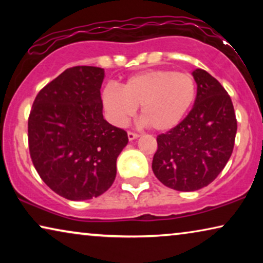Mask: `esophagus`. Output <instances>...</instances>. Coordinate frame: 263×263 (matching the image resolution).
Instances as JSON below:
<instances>
[{
  "instance_id": "obj_1",
  "label": "esophagus",
  "mask_w": 263,
  "mask_h": 263,
  "mask_svg": "<svg viewBox=\"0 0 263 263\" xmlns=\"http://www.w3.org/2000/svg\"><path fill=\"white\" fill-rule=\"evenodd\" d=\"M138 138H139V134H136V133H133V132H128V139L130 140V141Z\"/></svg>"
}]
</instances>
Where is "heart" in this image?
<instances>
[{"label": "heart", "instance_id": "heart-1", "mask_svg": "<svg viewBox=\"0 0 263 263\" xmlns=\"http://www.w3.org/2000/svg\"><path fill=\"white\" fill-rule=\"evenodd\" d=\"M195 78L186 71L149 69L132 75L120 88L110 84L102 98L109 118L124 125L136 107L140 118L157 132H167L181 123L196 100Z\"/></svg>", "mask_w": 263, "mask_h": 263}]
</instances>
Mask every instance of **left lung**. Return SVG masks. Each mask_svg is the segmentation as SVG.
<instances>
[{
	"instance_id": "left-lung-1",
	"label": "left lung",
	"mask_w": 263,
	"mask_h": 263,
	"mask_svg": "<svg viewBox=\"0 0 263 263\" xmlns=\"http://www.w3.org/2000/svg\"><path fill=\"white\" fill-rule=\"evenodd\" d=\"M196 100L175 128L157 136L152 170L168 188L194 192L218 177L231 157L237 133L232 100L217 79L203 69L193 71Z\"/></svg>"
}]
</instances>
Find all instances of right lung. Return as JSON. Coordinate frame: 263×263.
I'll list each match as a JSON object with an SVG mask.
<instances>
[{
  "instance_id": "1",
  "label": "right lung",
  "mask_w": 263,
  "mask_h": 263,
  "mask_svg": "<svg viewBox=\"0 0 263 263\" xmlns=\"http://www.w3.org/2000/svg\"><path fill=\"white\" fill-rule=\"evenodd\" d=\"M104 69L68 68L44 86L28 116V148L38 175L68 200L102 195L116 177L127 132L103 117Z\"/></svg>"
}]
</instances>
